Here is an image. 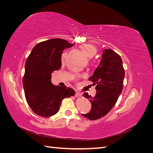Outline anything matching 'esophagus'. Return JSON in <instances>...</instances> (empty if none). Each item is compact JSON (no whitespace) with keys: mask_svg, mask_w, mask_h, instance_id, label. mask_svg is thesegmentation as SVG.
Here are the masks:
<instances>
[{"mask_svg":"<svg viewBox=\"0 0 153 153\" xmlns=\"http://www.w3.org/2000/svg\"><path fill=\"white\" fill-rule=\"evenodd\" d=\"M82 94L80 93V92H76V93H75V97H76V98H82Z\"/></svg>","mask_w":153,"mask_h":153,"instance_id":"obj_1","label":"esophagus"}]
</instances>
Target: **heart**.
<instances>
[{
    "label": "heart",
    "instance_id": "b5f03b06",
    "mask_svg": "<svg viewBox=\"0 0 153 153\" xmlns=\"http://www.w3.org/2000/svg\"><path fill=\"white\" fill-rule=\"evenodd\" d=\"M80 48L88 57L91 58L97 52V49L95 47L92 45H83L80 47ZM66 57V53H64L62 55V59H64Z\"/></svg>",
    "mask_w": 153,
    "mask_h": 153
}]
</instances>
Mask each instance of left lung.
Returning a JSON list of instances; mask_svg holds the SVG:
<instances>
[{
	"label": "left lung",
	"mask_w": 153,
	"mask_h": 153,
	"mask_svg": "<svg viewBox=\"0 0 153 153\" xmlns=\"http://www.w3.org/2000/svg\"><path fill=\"white\" fill-rule=\"evenodd\" d=\"M125 71L121 57L111 49H105L100 65L89 80L96 85V94L92 98L88 93L83 94L92 105L89 113L82 114L90 120L105 116L116 103L123 88Z\"/></svg>",
	"instance_id": "1"
}]
</instances>
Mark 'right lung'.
Instances as JSON below:
<instances>
[{"label":"right lung","instance_id":"add662e5","mask_svg":"<svg viewBox=\"0 0 153 153\" xmlns=\"http://www.w3.org/2000/svg\"><path fill=\"white\" fill-rule=\"evenodd\" d=\"M73 44L54 38L37 44L27 57L23 85L26 100L33 112L44 117L57 114L64 98L75 95L71 88L54 85L52 73L61 67V55Z\"/></svg>","mask_w":153,"mask_h":153}]
</instances>
